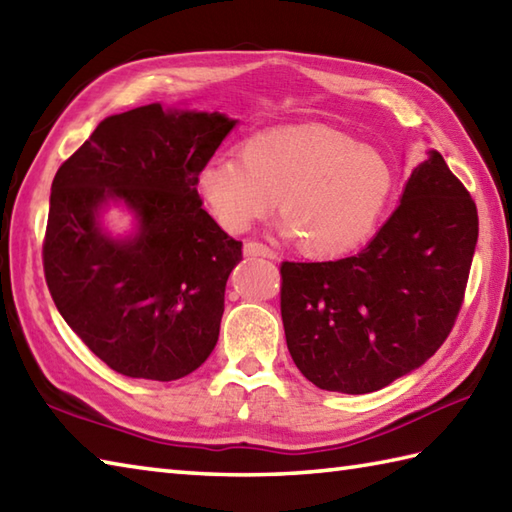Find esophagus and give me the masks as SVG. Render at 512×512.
<instances>
[{"mask_svg": "<svg viewBox=\"0 0 512 512\" xmlns=\"http://www.w3.org/2000/svg\"><path fill=\"white\" fill-rule=\"evenodd\" d=\"M244 255H248V257H268V259L275 257L273 250H270L262 242H246L244 244Z\"/></svg>", "mask_w": 512, "mask_h": 512, "instance_id": "1", "label": "esophagus"}]
</instances>
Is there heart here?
Wrapping results in <instances>:
<instances>
[{"label": "heart", "mask_w": 512, "mask_h": 512, "mask_svg": "<svg viewBox=\"0 0 512 512\" xmlns=\"http://www.w3.org/2000/svg\"><path fill=\"white\" fill-rule=\"evenodd\" d=\"M395 173L382 150L326 126H288L248 137L239 157L199 168L197 190L228 233L275 206L282 230L306 255L333 257L373 233L393 193Z\"/></svg>", "instance_id": "obj_1"}]
</instances>
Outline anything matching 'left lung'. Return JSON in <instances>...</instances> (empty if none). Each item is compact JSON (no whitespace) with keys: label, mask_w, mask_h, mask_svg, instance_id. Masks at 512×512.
Segmentation results:
<instances>
[{"label":"left lung","mask_w":512,"mask_h":512,"mask_svg":"<svg viewBox=\"0 0 512 512\" xmlns=\"http://www.w3.org/2000/svg\"><path fill=\"white\" fill-rule=\"evenodd\" d=\"M479 233L477 206L430 150L388 222L353 257L282 264V322L302 375L364 395L422 366L455 326Z\"/></svg>","instance_id":"left-lung-1"}]
</instances>
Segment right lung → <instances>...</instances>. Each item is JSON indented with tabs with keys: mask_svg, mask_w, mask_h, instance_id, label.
I'll use <instances>...</instances> for the list:
<instances>
[{
	"mask_svg": "<svg viewBox=\"0 0 512 512\" xmlns=\"http://www.w3.org/2000/svg\"><path fill=\"white\" fill-rule=\"evenodd\" d=\"M237 119L148 104L110 115L59 166L50 188L44 275L77 337L115 373L173 382L213 353L242 242L202 208L197 173ZM136 233L110 238V202Z\"/></svg>",
	"mask_w": 512,
	"mask_h": 512,
	"instance_id": "1",
	"label": "right lung"
}]
</instances>
